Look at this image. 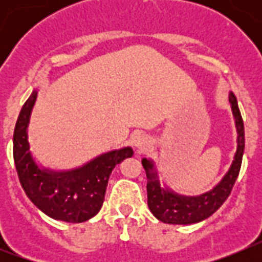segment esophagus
Segmentation results:
<instances>
[{"instance_id": "34e87169", "label": "esophagus", "mask_w": 262, "mask_h": 262, "mask_svg": "<svg viewBox=\"0 0 262 262\" xmlns=\"http://www.w3.org/2000/svg\"><path fill=\"white\" fill-rule=\"evenodd\" d=\"M149 143H151L149 138H148L147 135H143V134H140V135L136 136L135 140H134V144H135V147L139 148L140 151H144L145 148L149 145Z\"/></svg>"}]
</instances>
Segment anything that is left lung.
<instances>
[{"label":"left lung","instance_id":"left-lung-1","mask_svg":"<svg viewBox=\"0 0 262 262\" xmlns=\"http://www.w3.org/2000/svg\"><path fill=\"white\" fill-rule=\"evenodd\" d=\"M230 102L232 106L233 117H235L236 128H237V151L235 160L230 170L224 176L221 184L200 196H182L174 194L169 189H161L157 180V173L155 172L154 163L151 160L143 159L142 164L145 169L149 182L147 185L148 207L152 214L168 224H191L201 222L210 215L214 214L224 203V201L231 194L236 178L239 176L242 168L243 154H244V123L240 114L237 101L235 94H230Z\"/></svg>","mask_w":262,"mask_h":262}]
</instances>
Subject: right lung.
I'll return each instance as SVG.
<instances>
[{
  "instance_id": "right-lung-1",
  "label": "right lung",
  "mask_w": 262,
  "mask_h": 262,
  "mask_svg": "<svg viewBox=\"0 0 262 262\" xmlns=\"http://www.w3.org/2000/svg\"><path fill=\"white\" fill-rule=\"evenodd\" d=\"M36 94L34 90L25 102L14 128L13 156L19 182L30 201L46 215L81 223L101 210L111 170L134 151L127 147L107 152L71 172L41 170L34 163L27 142V124Z\"/></svg>"
}]
</instances>
